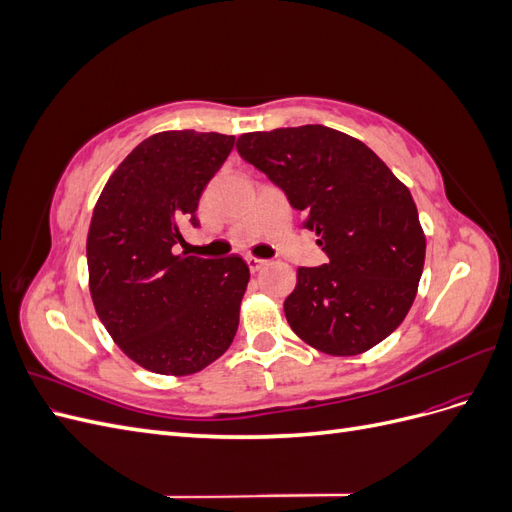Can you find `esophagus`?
Returning <instances> with one entry per match:
<instances>
[{
    "label": "esophagus",
    "mask_w": 512,
    "mask_h": 512,
    "mask_svg": "<svg viewBox=\"0 0 512 512\" xmlns=\"http://www.w3.org/2000/svg\"><path fill=\"white\" fill-rule=\"evenodd\" d=\"M245 262H247V267H250V271H252V273L260 271L262 267H265V265H267V260H262V258H256V256H247V258H245Z\"/></svg>",
    "instance_id": "obj_1"
}]
</instances>
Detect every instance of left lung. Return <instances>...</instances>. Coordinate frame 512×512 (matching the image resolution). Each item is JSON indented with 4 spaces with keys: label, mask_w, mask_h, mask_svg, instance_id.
Masks as SVG:
<instances>
[{
    "label": "left lung",
    "mask_w": 512,
    "mask_h": 512,
    "mask_svg": "<svg viewBox=\"0 0 512 512\" xmlns=\"http://www.w3.org/2000/svg\"><path fill=\"white\" fill-rule=\"evenodd\" d=\"M237 151L284 190L329 256L322 267H299L284 301L290 329L331 356L389 337L425 265V232L406 185L359 138L327 126L241 134Z\"/></svg>",
    "instance_id": "obj_1"
}]
</instances>
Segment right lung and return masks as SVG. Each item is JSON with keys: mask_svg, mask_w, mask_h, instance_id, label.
<instances>
[{"mask_svg": "<svg viewBox=\"0 0 512 512\" xmlns=\"http://www.w3.org/2000/svg\"><path fill=\"white\" fill-rule=\"evenodd\" d=\"M235 136L170 130L134 147L104 190L87 235L89 292L115 344L164 376H190L235 339L250 269L239 256L175 254L198 226L207 183Z\"/></svg>", "mask_w": 512, "mask_h": 512, "instance_id": "obj_1", "label": "right lung"}]
</instances>
